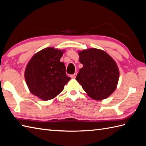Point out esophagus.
Returning <instances> with one entry per match:
<instances>
[{
    "instance_id": "esophagus-1",
    "label": "esophagus",
    "mask_w": 146,
    "mask_h": 146,
    "mask_svg": "<svg viewBox=\"0 0 146 146\" xmlns=\"http://www.w3.org/2000/svg\"><path fill=\"white\" fill-rule=\"evenodd\" d=\"M76 75L77 74L76 73H74L73 75H71V78H73V79H75V78H76Z\"/></svg>"
}]
</instances>
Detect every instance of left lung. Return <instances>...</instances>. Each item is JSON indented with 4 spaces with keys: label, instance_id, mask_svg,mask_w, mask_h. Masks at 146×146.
Returning a JSON list of instances; mask_svg holds the SVG:
<instances>
[{
    "label": "left lung",
    "instance_id": "left-lung-1",
    "mask_svg": "<svg viewBox=\"0 0 146 146\" xmlns=\"http://www.w3.org/2000/svg\"><path fill=\"white\" fill-rule=\"evenodd\" d=\"M79 61L83 67L76 77L87 95L100 101L111 96L118 85L119 68L105 51L96 48L78 51Z\"/></svg>",
    "mask_w": 146,
    "mask_h": 146
}]
</instances>
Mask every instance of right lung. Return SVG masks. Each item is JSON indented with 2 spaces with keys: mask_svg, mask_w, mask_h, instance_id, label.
Wrapping results in <instances>:
<instances>
[{
  "mask_svg": "<svg viewBox=\"0 0 146 146\" xmlns=\"http://www.w3.org/2000/svg\"><path fill=\"white\" fill-rule=\"evenodd\" d=\"M64 52L44 48L34 54L26 66L25 78L29 90L43 101L55 98L71 79L66 74L64 62L60 61Z\"/></svg>",
  "mask_w": 146,
  "mask_h": 146,
  "instance_id": "right-lung-1",
  "label": "right lung"
}]
</instances>
